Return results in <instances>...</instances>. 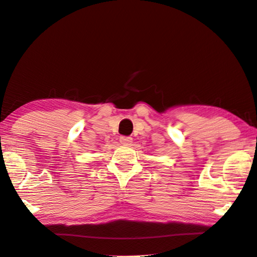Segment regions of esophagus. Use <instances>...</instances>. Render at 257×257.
<instances>
[{
    "instance_id": "obj_1",
    "label": "esophagus",
    "mask_w": 257,
    "mask_h": 257,
    "mask_svg": "<svg viewBox=\"0 0 257 257\" xmlns=\"http://www.w3.org/2000/svg\"><path fill=\"white\" fill-rule=\"evenodd\" d=\"M120 143L121 144H126V146H130L133 143V138L131 137H120Z\"/></svg>"
}]
</instances>
